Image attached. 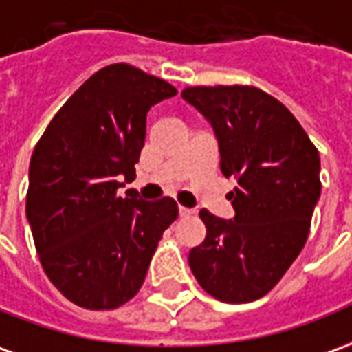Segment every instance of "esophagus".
Here are the masks:
<instances>
[{
	"label": "esophagus",
	"mask_w": 352,
	"mask_h": 352,
	"mask_svg": "<svg viewBox=\"0 0 352 352\" xmlns=\"http://www.w3.org/2000/svg\"><path fill=\"white\" fill-rule=\"evenodd\" d=\"M191 212V208H186V207H178V214H180V218H186V217H190Z\"/></svg>",
	"instance_id": "obj_1"
}]
</instances>
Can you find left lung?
Returning a JSON list of instances; mask_svg holds the SVG:
<instances>
[{
    "label": "left lung",
    "instance_id": "1",
    "mask_svg": "<svg viewBox=\"0 0 352 352\" xmlns=\"http://www.w3.org/2000/svg\"><path fill=\"white\" fill-rule=\"evenodd\" d=\"M182 98L214 128L236 217L203 208L190 251L199 285L222 302H251L282 280L307 243L320 197V155L287 107L254 86H191Z\"/></svg>",
    "mask_w": 352,
    "mask_h": 352
}]
</instances>
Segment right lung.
Masks as SVG:
<instances>
[{"label":"right lung","mask_w":352,"mask_h":352,"mask_svg":"<svg viewBox=\"0 0 352 352\" xmlns=\"http://www.w3.org/2000/svg\"><path fill=\"white\" fill-rule=\"evenodd\" d=\"M178 91L126 63L91 74L51 118L30 159L26 218L43 272L70 302L113 310L144 285L162 232L178 218L170 197L134 190L147 111Z\"/></svg>","instance_id":"add662e5"}]
</instances>
